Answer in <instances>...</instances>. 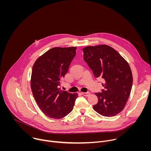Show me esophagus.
<instances>
[{
  "label": "esophagus",
  "instance_id": "34e87169",
  "mask_svg": "<svg viewBox=\"0 0 151 151\" xmlns=\"http://www.w3.org/2000/svg\"><path fill=\"white\" fill-rule=\"evenodd\" d=\"M81 94L84 96H89L90 95V92H87V93H81Z\"/></svg>",
  "mask_w": 151,
  "mask_h": 151
}]
</instances>
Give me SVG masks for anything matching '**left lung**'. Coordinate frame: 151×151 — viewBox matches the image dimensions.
<instances>
[{
    "label": "left lung",
    "mask_w": 151,
    "mask_h": 151,
    "mask_svg": "<svg viewBox=\"0 0 151 151\" xmlns=\"http://www.w3.org/2000/svg\"><path fill=\"white\" fill-rule=\"evenodd\" d=\"M83 60L94 76L101 78L104 89L95 94L98 103L94 110L100 115L111 117L121 112L130 96L133 75L127 61L113 48L100 45L83 48Z\"/></svg>",
    "instance_id": "1"
}]
</instances>
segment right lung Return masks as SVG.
Instances as JSON below:
<instances>
[{"label": "right lung", "mask_w": 151, "mask_h": 151, "mask_svg": "<svg viewBox=\"0 0 151 151\" xmlns=\"http://www.w3.org/2000/svg\"><path fill=\"white\" fill-rule=\"evenodd\" d=\"M76 47H55L35 62L31 76V89L39 108L47 116L60 119L73 108L78 94L59 88L76 55Z\"/></svg>", "instance_id": "1"}]
</instances>
